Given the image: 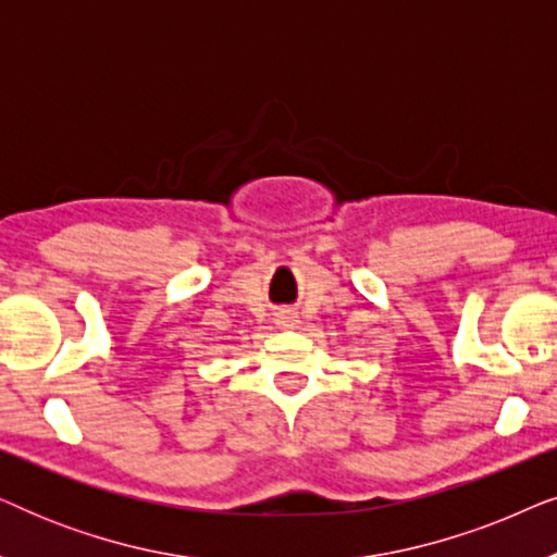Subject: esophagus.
<instances>
[{
  "label": "esophagus",
  "instance_id": "34e87169",
  "mask_svg": "<svg viewBox=\"0 0 557 557\" xmlns=\"http://www.w3.org/2000/svg\"><path fill=\"white\" fill-rule=\"evenodd\" d=\"M276 324L278 326H286V330H288V326H296V324H299V317H296L294 314V311H278V314H276Z\"/></svg>",
  "mask_w": 557,
  "mask_h": 557
}]
</instances>
